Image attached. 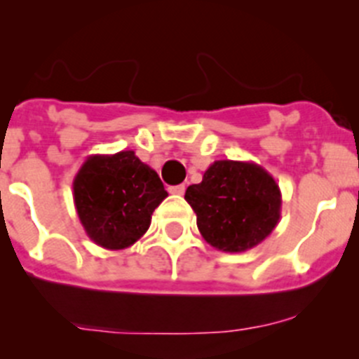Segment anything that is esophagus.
<instances>
[{
    "mask_svg": "<svg viewBox=\"0 0 359 359\" xmlns=\"http://www.w3.org/2000/svg\"><path fill=\"white\" fill-rule=\"evenodd\" d=\"M168 193L177 194V196H182V194L186 193V186H184V184H179V186H170Z\"/></svg>",
    "mask_w": 359,
    "mask_h": 359,
    "instance_id": "1",
    "label": "esophagus"
}]
</instances>
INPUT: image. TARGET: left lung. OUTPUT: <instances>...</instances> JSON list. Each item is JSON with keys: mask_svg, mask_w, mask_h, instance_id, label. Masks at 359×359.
Wrapping results in <instances>:
<instances>
[{"mask_svg": "<svg viewBox=\"0 0 359 359\" xmlns=\"http://www.w3.org/2000/svg\"><path fill=\"white\" fill-rule=\"evenodd\" d=\"M184 198L196 213L206 243L229 253L262 243L281 217L280 186L253 161H213Z\"/></svg>", "mask_w": 359, "mask_h": 359, "instance_id": "1", "label": "left lung"}]
</instances>
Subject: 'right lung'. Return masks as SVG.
<instances>
[{"mask_svg":"<svg viewBox=\"0 0 359 359\" xmlns=\"http://www.w3.org/2000/svg\"><path fill=\"white\" fill-rule=\"evenodd\" d=\"M72 196L90 240L106 250H123L146 234L168 193L133 151H119L86 158L72 180Z\"/></svg>","mask_w":359,"mask_h":359,"instance_id":"add662e5","label":"right lung"}]
</instances>
